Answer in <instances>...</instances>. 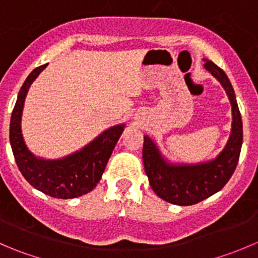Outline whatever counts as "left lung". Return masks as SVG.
I'll use <instances>...</instances> for the list:
<instances>
[{
  "mask_svg": "<svg viewBox=\"0 0 258 258\" xmlns=\"http://www.w3.org/2000/svg\"><path fill=\"white\" fill-rule=\"evenodd\" d=\"M205 69L223 86L232 106V130L222 152L210 162L199 165H171L161 156L152 140L145 136L142 158L146 175L158 197L179 206H191L220 191L228 182L240 158L242 146V119L232 85L225 72L205 59Z\"/></svg>",
  "mask_w": 258,
  "mask_h": 258,
  "instance_id": "8db88e82",
  "label": "left lung"
}]
</instances>
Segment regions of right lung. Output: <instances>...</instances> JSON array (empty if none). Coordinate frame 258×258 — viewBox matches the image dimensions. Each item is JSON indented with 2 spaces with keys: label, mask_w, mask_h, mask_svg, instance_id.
Listing matches in <instances>:
<instances>
[{
  "label": "right lung",
  "mask_w": 258,
  "mask_h": 258,
  "mask_svg": "<svg viewBox=\"0 0 258 258\" xmlns=\"http://www.w3.org/2000/svg\"><path fill=\"white\" fill-rule=\"evenodd\" d=\"M46 66L47 63L33 70L18 92L10 123V142L18 170L31 186L56 199H75L92 191L98 183L124 124L106 130L90 145L62 160L49 161L35 157L23 141L21 116L28 88Z\"/></svg>",
  "instance_id": "add662e5"
}]
</instances>
